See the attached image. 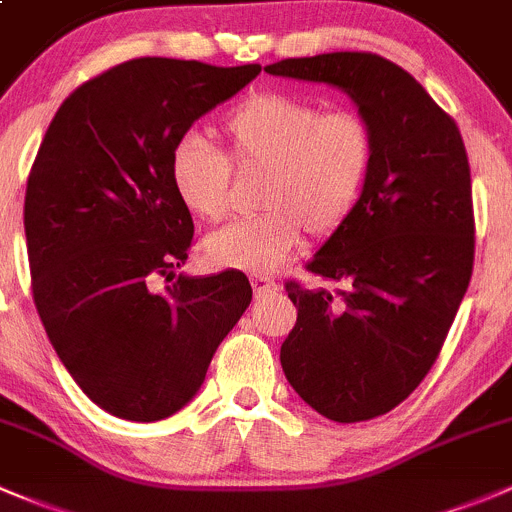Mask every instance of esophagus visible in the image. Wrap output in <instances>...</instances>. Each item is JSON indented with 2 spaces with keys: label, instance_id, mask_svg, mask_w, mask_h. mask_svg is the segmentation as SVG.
I'll return each instance as SVG.
<instances>
[{
  "label": "esophagus",
  "instance_id": "obj_1",
  "mask_svg": "<svg viewBox=\"0 0 512 512\" xmlns=\"http://www.w3.org/2000/svg\"><path fill=\"white\" fill-rule=\"evenodd\" d=\"M251 286H254V295L261 298V295H271L278 291V283L268 276H251Z\"/></svg>",
  "mask_w": 512,
  "mask_h": 512
}]
</instances>
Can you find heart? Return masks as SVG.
<instances>
[{"instance_id":"b5f03b06","label":"heart","mask_w":512,"mask_h":512,"mask_svg":"<svg viewBox=\"0 0 512 512\" xmlns=\"http://www.w3.org/2000/svg\"><path fill=\"white\" fill-rule=\"evenodd\" d=\"M229 160L241 170L266 167V212L239 219L204 241L219 268L271 273L308 231L328 239L355 212L374 162L370 123L355 110H328L286 93H251L219 120ZM197 135L172 147L170 184L194 217L219 221L229 212L231 165Z\"/></svg>"}]
</instances>
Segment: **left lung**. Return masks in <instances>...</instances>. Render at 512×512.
I'll list each match as a JSON object with an SVG mask.
<instances>
[{"label": "left lung", "mask_w": 512, "mask_h": 512, "mask_svg": "<svg viewBox=\"0 0 512 512\" xmlns=\"http://www.w3.org/2000/svg\"><path fill=\"white\" fill-rule=\"evenodd\" d=\"M266 73L328 83L370 123L374 162L352 217L288 281L298 308L281 345L286 379L340 424L387 414L439 357L473 271L471 167L458 125L397 63L362 51L286 59Z\"/></svg>", "instance_id": "obj_1"}]
</instances>
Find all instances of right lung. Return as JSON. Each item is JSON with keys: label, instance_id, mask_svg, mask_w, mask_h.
I'll use <instances>...</instances> for the list:
<instances>
[{"label": "right lung", "instance_id": "add662e5", "mask_svg": "<svg viewBox=\"0 0 512 512\" xmlns=\"http://www.w3.org/2000/svg\"><path fill=\"white\" fill-rule=\"evenodd\" d=\"M258 73V63H118L63 100L36 152L24 199L36 310L78 387L118 419L179 412L249 308L241 271L177 273L194 224L172 192L170 155Z\"/></svg>", "mask_w": 512, "mask_h": 512}]
</instances>
